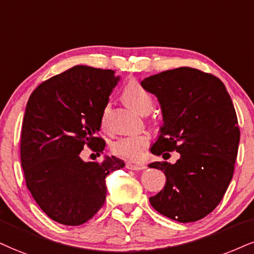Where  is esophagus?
<instances>
[{"label":"esophagus","mask_w":254,"mask_h":254,"mask_svg":"<svg viewBox=\"0 0 254 254\" xmlns=\"http://www.w3.org/2000/svg\"><path fill=\"white\" fill-rule=\"evenodd\" d=\"M126 167L128 170H133V171H141L145 170L146 166L143 164H139V162H134V161H127L126 162Z\"/></svg>","instance_id":"obj_1"}]
</instances>
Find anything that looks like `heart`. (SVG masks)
Instances as JSON below:
<instances>
[{
	"label": "heart",
	"mask_w": 254,
	"mask_h": 254,
	"mask_svg": "<svg viewBox=\"0 0 254 254\" xmlns=\"http://www.w3.org/2000/svg\"><path fill=\"white\" fill-rule=\"evenodd\" d=\"M122 96H124L125 102L139 114L147 115L151 113L153 108L151 94L136 81H132L125 87ZM109 108H111L109 103H107L103 108L101 118L102 125H106ZM149 141H151V137L147 134H129V135L120 137V139L117 140L113 143L112 149L114 154L122 156V158L130 159V160H139L142 156L146 147L149 145Z\"/></svg>",
	"instance_id": "obj_1"
}]
</instances>
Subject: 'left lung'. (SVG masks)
Instances as JSON below:
<instances>
[{
    "mask_svg": "<svg viewBox=\"0 0 254 254\" xmlns=\"http://www.w3.org/2000/svg\"><path fill=\"white\" fill-rule=\"evenodd\" d=\"M141 86L158 98L164 120L151 152L180 153L175 164L148 165L166 175L149 202L179 223L200 220L219 205L233 177L240 130L230 94L217 76L190 67L152 75Z\"/></svg>",
    "mask_w": 254,
    "mask_h": 254,
    "instance_id": "8db88e82",
    "label": "left lung"
}]
</instances>
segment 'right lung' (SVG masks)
Returning a JSON list of instances; mask_svg holds the SVG:
<instances>
[{"label": "right lung", "instance_id": "obj_1", "mask_svg": "<svg viewBox=\"0 0 254 254\" xmlns=\"http://www.w3.org/2000/svg\"><path fill=\"white\" fill-rule=\"evenodd\" d=\"M111 69L75 65L40 84L28 100L21 133V164L28 190L49 218L77 226L106 200V177L125 167L115 156L84 162L86 146L100 153L96 136L109 95L120 77Z\"/></svg>", "mask_w": 254, "mask_h": 254}]
</instances>
